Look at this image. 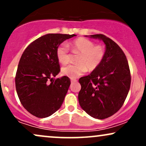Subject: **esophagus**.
<instances>
[{
  "instance_id": "esophagus-1",
  "label": "esophagus",
  "mask_w": 146,
  "mask_h": 146,
  "mask_svg": "<svg viewBox=\"0 0 146 146\" xmlns=\"http://www.w3.org/2000/svg\"><path fill=\"white\" fill-rule=\"evenodd\" d=\"M77 80H75V79H71V83H75V82H77Z\"/></svg>"
}]
</instances>
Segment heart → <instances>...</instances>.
<instances>
[{"label": "heart", "instance_id": "obj_1", "mask_svg": "<svg viewBox=\"0 0 146 146\" xmlns=\"http://www.w3.org/2000/svg\"><path fill=\"white\" fill-rule=\"evenodd\" d=\"M68 46L73 53H80L77 64H69L62 69V73L71 79H76L87 71H93L102 63L105 51L100 45H95L90 40L79 38L69 43ZM67 44L62 43L58 46L56 56L58 61L62 64L68 63L70 60L69 49Z\"/></svg>", "mask_w": 146, "mask_h": 146}]
</instances>
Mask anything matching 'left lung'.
<instances>
[{
  "instance_id": "1",
  "label": "left lung",
  "mask_w": 146,
  "mask_h": 146,
  "mask_svg": "<svg viewBox=\"0 0 146 146\" xmlns=\"http://www.w3.org/2000/svg\"><path fill=\"white\" fill-rule=\"evenodd\" d=\"M89 37L104 42L105 55L98 68L79 80L82 88L78 100L90 116L104 119L121 108L130 90L131 76L126 57L116 42L103 34Z\"/></svg>"
}]
</instances>
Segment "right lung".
Here are the masks:
<instances>
[{
  "label": "right lung",
  "instance_id": "obj_1",
  "mask_svg": "<svg viewBox=\"0 0 146 146\" xmlns=\"http://www.w3.org/2000/svg\"><path fill=\"white\" fill-rule=\"evenodd\" d=\"M76 35L48 33L31 42L22 55L16 72V92L23 107L31 115L45 118L62 104L71 84L60 71L56 56L58 46Z\"/></svg>",
  "mask_w": 146,
  "mask_h": 146
}]
</instances>
